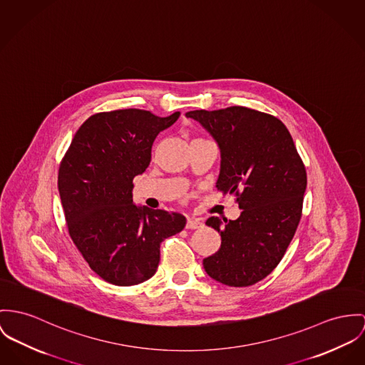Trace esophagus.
<instances>
[{"mask_svg": "<svg viewBox=\"0 0 365 365\" xmlns=\"http://www.w3.org/2000/svg\"><path fill=\"white\" fill-rule=\"evenodd\" d=\"M186 227L187 229H198V227H202V222L197 218H189L186 222Z\"/></svg>", "mask_w": 365, "mask_h": 365, "instance_id": "obj_1", "label": "esophagus"}]
</instances>
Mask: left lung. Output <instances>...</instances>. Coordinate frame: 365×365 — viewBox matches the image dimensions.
<instances>
[{
	"mask_svg": "<svg viewBox=\"0 0 365 365\" xmlns=\"http://www.w3.org/2000/svg\"><path fill=\"white\" fill-rule=\"evenodd\" d=\"M217 141V189L236 195L240 217L205 224L221 235L220 250L204 258L208 277L227 286H250L281 262L302 218L307 173L281 120L246 107L186 113Z\"/></svg>",
	"mask_w": 365,
	"mask_h": 365,
	"instance_id": "8db88e82",
	"label": "left lung"
}]
</instances>
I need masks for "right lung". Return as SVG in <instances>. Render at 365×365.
I'll use <instances>...</instances> for the list:
<instances>
[{"label":"right lung","mask_w":365,"mask_h":365,"mask_svg":"<svg viewBox=\"0 0 365 365\" xmlns=\"http://www.w3.org/2000/svg\"><path fill=\"white\" fill-rule=\"evenodd\" d=\"M179 115L160 118L135 108L96 113L61 161L58 190L69 235L90 268L108 283L150 279L161 243L186 225L183 215L136 205L132 196L133 179L150 165L157 135Z\"/></svg>","instance_id":"obj_1"}]
</instances>
